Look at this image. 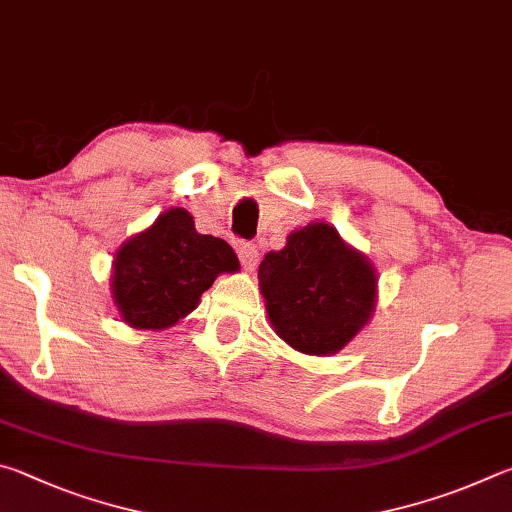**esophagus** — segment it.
<instances>
[{
    "label": "esophagus",
    "mask_w": 512,
    "mask_h": 512,
    "mask_svg": "<svg viewBox=\"0 0 512 512\" xmlns=\"http://www.w3.org/2000/svg\"><path fill=\"white\" fill-rule=\"evenodd\" d=\"M238 256H240V263L245 265L247 272H254L256 265H258V249L256 245H251V242H240L238 245Z\"/></svg>",
    "instance_id": "1"
}]
</instances>
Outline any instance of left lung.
Instances as JSON below:
<instances>
[{
  "mask_svg": "<svg viewBox=\"0 0 512 512\" xmlns=\"http://www.w3.org/2000/svg\"><path fill=\"white\" fill-rule=\"evenodd\" d=\"M267 319L294 351L328 357L369 324L378 303V270L328 222L288 233L258 267Z\"/></svg>",
  "mask_w": 512,
  "mask_h": 512,
  "instance_id": "obj_1",
  "label": "left lung"
}]
</instances>
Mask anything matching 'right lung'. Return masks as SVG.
<instances>
[{
  "label": "right lung",
  "mask_w": 512,
  "mask_h": 512,
  "mask_svg": "<svg viewBox=\"0 0 512 512\" xmlns=\"http://www.w3.org/2000/svg\"><path fill=\"white\" fill-rule=\"evenodd\" d=\"M238 270L227 242L197 233L193 215L173 206L116 249L110 292L123 324L166 330L200 306L220 274Z\"/></svg>",
  "instance_id": "obj_1"
}]
</instances>
